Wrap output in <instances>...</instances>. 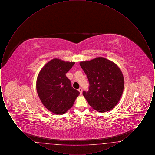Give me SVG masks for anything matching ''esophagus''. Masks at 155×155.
<instances>
[{
    "label": "esophagus",
    "instance_id": "obj_1",
    "mask_svg": "<svg viewBox=\"0 0 155 155\" xmlns=\"http://www.w3.org/2000/svg\"><path fill=\"white\" fill-rule=\"evenodd\" d=\"M78 91L80 92V94H82V88H80L78 89Z\"/></svg>",
    "mask_w": 155,
    "mask_h": 155
}]
</instances>
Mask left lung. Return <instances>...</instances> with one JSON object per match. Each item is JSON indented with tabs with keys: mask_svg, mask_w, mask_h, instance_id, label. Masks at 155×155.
<instances>
[{
	"mask_svg": "<svg viewBox=\"0 0 155 155\" xmlns=\"http://www.w3.org/2000/svg\"><path fill=\"white\" fill-rule=\"evenodd\" d=\"M80 64L89 83L88 91L82 92L89 105L100 112L111 110L120 101L124 87L119 67L101 57L82 61Z\"/></svg>",
	"mask_w": 155,
	"mask_h": 155,
	"instance_id": "1",
	"label": "left lung"
}]
</instances>
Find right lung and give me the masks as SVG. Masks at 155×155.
<instances>
[{"label":"right lung","mask_w":155,"mask_h":155,"mask_svg":"<svg viewBox=\"0 0 155 155\" xmlns=\"http://www.w3.org/2000/svg\"><path fill=\"white\" fill-rule=\"evenodd\" d=\"M74 62L54 59L46 63L38 74L37 90L42 103L55 114H63L73 105L80 95L66 75Z\"/></svg>","instance_id":"right-lung-1"}]
</instances>
